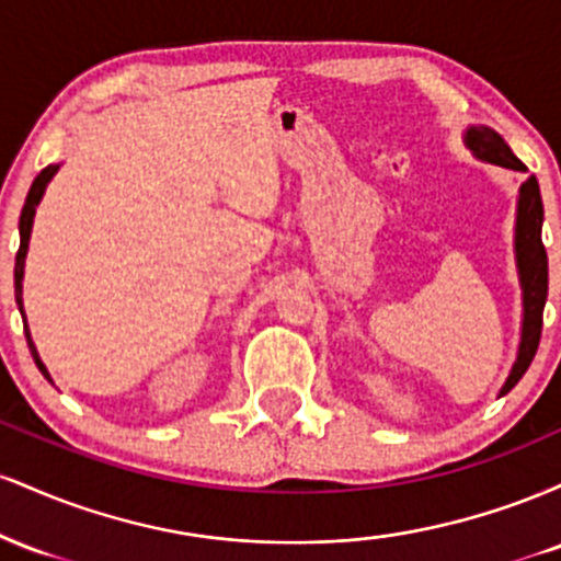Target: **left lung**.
I'll return each instance as SVG.
<instances>
[{
    "instance_id": "1",
    "label": "left lung",
    "mask_w": 561,
    "mask_h": 561,
    "mask_svg": "<svg viewBox=\"0 0 561 561\" xmlns=\"http://www.w3.org/2000/svg\"><path fill=\"white\" fill-rule=\"evenodd\" d=\"M467 147L485 163H495L501 169L527 171L525 163L508 150L504 137L488 126L467 128ZM540 227H543V199H540L538 179L527 176L519 186L517 199V227H514V255H517L519 285H523V340H519L517 362L508 371L501 396H506L514 385L523 379L527 366L536 358L540 330H543V306L549 295V255H546L543 240H540Z\"/></svg>"
}]
</instances>
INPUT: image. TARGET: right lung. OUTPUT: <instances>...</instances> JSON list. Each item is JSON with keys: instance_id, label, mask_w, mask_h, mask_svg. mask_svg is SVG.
<instances>
[{"instance_id": "obj_1", "label": "right lung", "mask_w": 561, "mask_h": 561, "mask_svg": "<svg viewBox=\"0 0 561 561\" xmlns=\"http://www.w3.org/2000/svg\"><path fill=\"white\" fill-rule=\"evenodd\" d=\"M57 169H60V165H47V169L38 173V176L34 179V184H31L28 197H25V205H23V210H21V248H18V255H15V300H18V308H21V313H23V266H25V253H28L31 227H34V214H36L38 199H42L44 190H47L49 179L55 176ZM23 317H25V313H23ZM23 327H25V340H28V347H31V356H34L38 371H42V375L47 377L49 382H53V377H49L47 366H44L42 358H38L34 340H31L28 324H23Z\"/></svg>"}]
</instances>
